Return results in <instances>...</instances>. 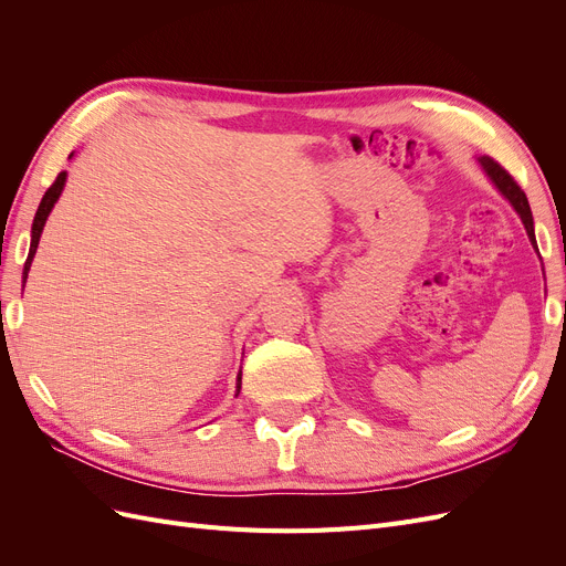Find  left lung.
Listing matches in <instances>:
<instances>
[{"mask_svg":"<svg viewBox=\"0 0 566 566\" xmlns=\"http://www.w3.org/2000/svg\"><path fill=\"white\" fill-rule=\"evenodd\" d=\"M476 163H479V167L484 169V175L489 177V181L495 186V191H499V193L512 205V208H515V212L520 214L522 224H524V229H526V233H528L531 245H534V250H538V248H536V235H534V217H531L528 200H526L522 188L515 184V179H512L499 163L491 160L489 156L476 158Z\"/></svg>","mask_w":566,"mask_h":566,"instance_id":"1","label":"left lung"}]
</instances>
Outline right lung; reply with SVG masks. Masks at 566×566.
<instances>
[{
	"label": "right lung",
	"mask_w": 566,
	"mask_h": 566,
	"mask_svg": "<svg viewBox=\"0 0 566 566\" xmlns=\"http://www.w3.org/2000/svg\"><path fill=\"white\" fill-rule=\"evenodd\" d=\"M73 158V153H71ZM65 179H67V172H61L56 177V181L49 186V191L44 193L40 208L35 212V219H32V231H30V252H28V260H25V266H23V285H25V279H28V271H30V264H32V256H35L38 252V245H40V235L44 231V224H46V217L51 214V210H54L56 200L61 198L63 193V186H65ZM238 391H241V373H238V380H235V397Z\"/></svg>",
	"instance_id": "right-lung-1"
}]
</instances>
